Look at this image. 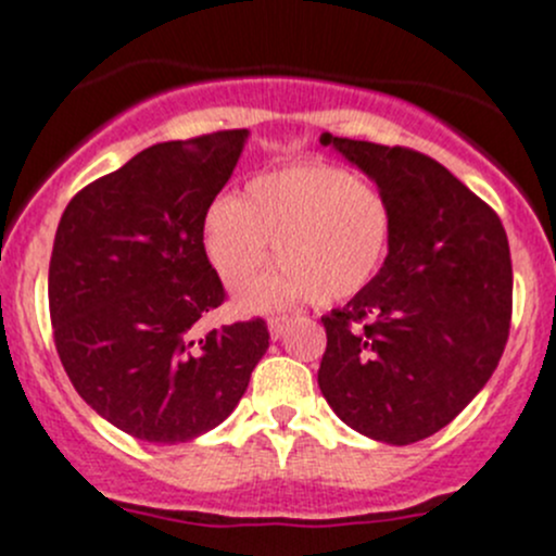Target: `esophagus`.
Returning a JSON list of instances; mask_svg holds the SVG:
<instances>
[{
  "label": "esophagus",
  "mask_w": 556,
  "mask_h": 556,
  "mask_svg": "<svg viewBox=\"0 0 556 556\" xmlns=\"http://www.w3.org/2000/svg\"><path fill=\"white\" fill-rule=\"evenodd\" d=\"M288 323H290V319L285 317V314H274V317H268V333H271L274 341L282 339V333H285V328H288Z\"/></svg>",
  "instance_id": "esophagus-1"
}]
</instances>
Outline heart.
Returning a JSON list of instances; mask_svg holds the SVG:
<instances>
[{
	"mask_svg": "<svg viewBox=\"0 0 556 556\" xmlns=\"http://www.w3.org/2000/svg\"><path fill=\"white\" fill-rule=\"evenodd\" d=\"M395 215L387 195L350 169L295 164L252 179L239 195H220L204 220L212 266L231 290H242L268 263L244 306L271 309L309 295L333 304L366 290L384 266Z\"/></svg>",
	"mask_w": 556,
	"mask_h": 556,
	"instance_id": "heart-1",
	"label": "heart"
}]
</instances>
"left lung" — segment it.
<instances>
[{
  "instance_id": "obj_1",
  "label": "left lung",
  "mask_w": 556,
  "mask_h": 556,
  "mask_svg": "<svg viewBox=\"0 0 556 556\" xmlns=\"http://www.w3.org/2000/svg\"><path fill=\"white\" fill-rule=\"evenodd\" d=\"M319 142L377 182L395 231L374 282L323 317L317 384L352 430L414 444L446 428L501 363L514 295L506 231L430 155L330 134Z\"/></svg>"
}]
</instances>
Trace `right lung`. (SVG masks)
I'll return each mask as SVG.
<instances>
[{
	"label": "right lung",
	"mask_w": 556,
	"mask_h": 556,
	"mask_svg": "<svg viewBox=\"0 0 556 556\" xmlns=\"http://www.w3.org/2000/svg\"><path fill=\"white\" fill-rule=\"evenodd\" d=\"M247 128L161 142L66 204L48 271L50 323L83 401L134 439L177 444L217 428L268 350L261 317L199 336L226 301L204 220Z\"/></svg>",
	"instance_id": "add662e5"
}]
</instances>
